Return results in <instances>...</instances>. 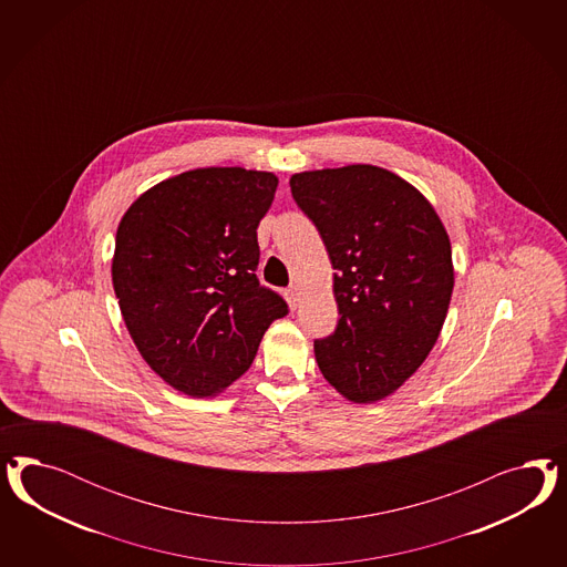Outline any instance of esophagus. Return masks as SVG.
<instances>
[{
    "label": "esophagus",
    "instance_id": "1",
    "mask_svg": "<svg viewBox=\"0 0 567 567\" xmlns=\"http://www.w3.org/2000/svg\"><path fill=\"white\" fill-rule=\"evenodd\" d=\"M285 297H287V303H289V308L295 309L299 306V297H301V292H299V287H289L287 291H285Z\"/></svg>",
    "mask_w": 567,
    "mask_h": 567
}]
</instances>
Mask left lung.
<instances>
[{
    "label": "left lung",
    "instance_id": "1",
    "mask_svg": "<svg viewBox=\"0 0 567 567\" xmlns=\"http://www.w3.org/2000/svg\"><path fill=\"white\" fill-rule=\"evenodd\" d=\"M334 272L337 330L313 343L322 377L353 403L393 395L429 358L453 292L451 240L429 199L395 172L351 164L292 174Z\"/></svg>",
    "mask_w": 567,
    "mask_h": 567
}]
</instances>
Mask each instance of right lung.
<instances>
[{"label": "right lung", "instance_id": "add662e5", "mask_svg": "<svg viewBox=\"0 0 567 567\" xmlns=\"http://www.w3.org/2000/svg\"><path fill=\"white\" fill-rule=\"evenodd\" d=\"M272 172L195 168L124 212L112 282L141 358L172 389L216 396L243 377L287 303L259 285L258 224Z\"/></svg>", "mask_w": 567, "mask_h": 567}]
</instances>
